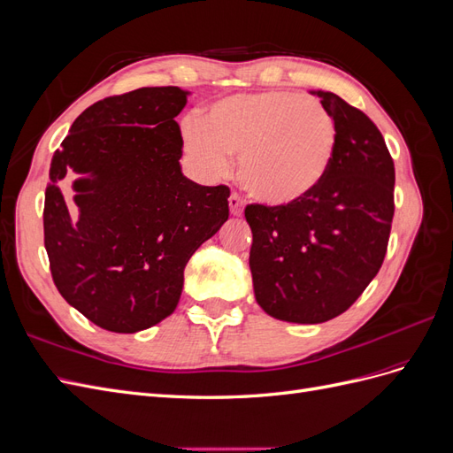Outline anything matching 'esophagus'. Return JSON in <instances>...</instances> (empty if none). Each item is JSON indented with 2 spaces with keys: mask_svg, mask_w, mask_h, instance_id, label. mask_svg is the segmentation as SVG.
<instances>
[{
  "mask_svg": "<svg viewBox=\"0 0 453 453\" xmlns=\"http://www.w3.org/2000/svg\"><path fill=\"white\" fill-rule=\"evenodd\" d=\"M228 208H230L232 215L242 217L243 215V200L236 193H232L228 198Z\"/></svg>",
  "mask_w": 453,
  "mask_h": 453,
  "instance_id": "obj_1",
  "label": "esophagus"
}]
</instances>
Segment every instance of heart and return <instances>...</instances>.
Masks as SVG:
<instances>
[{"instance_id": "heart-1", "label": "heart", "mask_w": 453, "mask_h": 453, "mask_svg": "<svg viewBox=\"0 0 453 453\" xmlns=\"http://www.w3.org/2000/svg\"><path fill=\"white\" fill-rule=\"evenodd\" d=\"M187 149L210 173L238 155L240 180L266 205L310 198L331 170L336 125L328 109L289 90L232 94L202 109L183 128Z\"/></svg>"}]
</instances>
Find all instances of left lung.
Instances as JSON below:
<instances>
[{
    "mask_svg": "<svg viewBox=\"0 0 453 453\" xmlns=\"http://www.w3.org/2000/svg\"><path fill=\"white\" fill-rule=\"evenodd\" d=\"M311 94L336 125L325 181L295 205L245 208L258 306L304 325L333 319L361 296L386 257L395 211V164L374 122L333 92Z\"/></svg>",
    "mask_w": 453,
    "mask_h": 453,
    "instance_id": "8db88e82",
    "label": "left lung"
}]
</instances>
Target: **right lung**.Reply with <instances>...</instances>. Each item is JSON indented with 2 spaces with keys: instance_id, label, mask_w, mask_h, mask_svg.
I'll use <instances>...</instances> for the list:
<instances>
[{
  "instance_id": "1",
  "label": "right lung",
  "mask_w": 453,
  "mask_h": 453,
  "mask_svg": "<svg viewBox=\"0 0 453 453\" xmlns=\"http://www.w3.org/2000/svg\"><path fill=\"white\" fill-rule=\"evenodd\" d=\"M188 90L145 87L92 104L52 157L45 250L65 303L105 331L166 319L188 258L228 219L230 190L183 175L175 117ZM73 184L74 203L65 183Z\"/></svg>"
}]
</instances>
